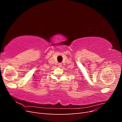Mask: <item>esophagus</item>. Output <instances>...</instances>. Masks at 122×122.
<instances>
[{
	"label": "esophagus",
	"instance_id": "esophagus-1",
	"mask_svg": "<svg viewBox=\"0 0 122 122\" xmlns=\"http://www.w3.org/2000/svg\"><path fill=\"white\" fill-rule=\"evenodd\" d=\"M58 65L59 67H61V66H62V64H61V63H59Z\"/></svg>",
	"mask_w": 122,
	"mask_h": 122
}]
</instances>
